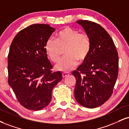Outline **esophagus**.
Masks as SVG:
<instances>
[{
  "label": "esophagus",
  "mask_w": 129,
  "mask_h": 129,
  "mask_svg": "<svg viewBox=\"0 0 129 129\" xmlns=\"http://www.w3.org/2000/svg\"><path fill=\"white\" fill-rule=\"evenodd\" d=\"M70 73L69 72H64V73H62V77H66L67 76H68L70 75Z\"/></svg>",
  "instance_id": "1"
}]
</instances>
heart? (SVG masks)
Masks as SVG:
<instances>
[{"instance_id": "obj_1", "label": "heart", "mask_w": 129, "mask_h": 129, "mask_svg": "<svg viewBox=\"0 0 129 129\" xmlns=\"http://www.w3.org/2000/svg\"><path fill=\"white\" fill-rule=\"evenodd\" d=\"M46 51L50 59L54 62L59 61L61 49H65L67 56L56 66L58 70L67 72L86 59L90 50V40L85 34H80L78 30L66 27L56 35V39L49 38L46 43Z\"/></svg>"}]
</instances>
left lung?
Returning <instances> with one entry per match:
<instances>
[{
    "instance_id": "left-lung-1",
    "label": "left lung",
    "mask_w": 129,
    "mask_h": 129,
    "mask_svg": "<svg viewBox=\"0 0 129 129\" xmlns=\"http://www.w3.org/2000/svg\"><path fill=\"white\" fill-rule=\"evenodd\" d=\"M90 40L89 53L77 70L74 96L87 108L105 103L112 94L118 73V56L114 41L103 27L88 20H78Z\"/></svg>"
}]
</instances>
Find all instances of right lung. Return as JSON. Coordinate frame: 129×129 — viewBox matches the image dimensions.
Wrapping results in <instances>:
<instances>
[{
	"instance_id": "1",
	"label": "right lung",
	"mask_w": 129,
	"mask_h": 129,
	"mask_svg": "<svg viewBox=\"0 0 129 129\" xmlns=\"http://www.w3.org/2000/svg\"><path fill=\"white\" fill-rule=\"evenodd\" d=\"M55 29L35 24L17 34L8 56V84L26 109L40 111L52 100V91L62 80L61 72H52L46 43Z\"/></svg>"
}]
</instances>
